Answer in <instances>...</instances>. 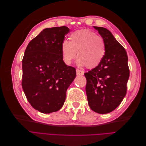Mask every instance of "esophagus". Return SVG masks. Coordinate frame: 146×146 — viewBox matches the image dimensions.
<instances>
[{
  "instance_id": "obj_1",
  "label": "esophagus",
  "mask_w": 146,
  "mask_h": 146,
  "mask_svg": "<svg viewBox=\"0 0 146 146\" xmlns=\"http://www.w3.org/2000/svg\"><path fill=\"white\" fill-rule=\"evenodd\" d=\"M76 73H77V76H83V75H84V72L82 71V70H79V69L76 70Z\"/></svg>"
}]
</instances>
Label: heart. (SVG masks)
I'll return each instance as SVG.
<instances>
[{"label": "heart", "mask_w": 146, "mask_h": 146, "mask_svg": "<svg viewBox=\"0 0 146 146\" xmlns=\"http://www.w3.org/2000/svg\"><path fill=\"white\" fill-rule=\"evenodd\" d=\"M61 54L64 63L70 65L77 56V64L80 67L86 66L93 69L102 61L106 52L104 39L88 29L74 31L69 36L68 41L61 45Z\"/></svg>", "instance_id": "heart-1"}]
</instances>
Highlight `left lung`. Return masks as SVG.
<instances>
[{
	"label": "left lung",
	"instance_id": "1",
	"mask_svg": "<svg viewBox=\"0 0 146 146\" xmlns=\"http://www.w3.org/2000/svg\"><path fill=\"white\" fill-rule=\"evenodd\" d=\"M104 39L106 46L101 63L85 73L86 92L91 109L99 114L113 111L127 92L130 70L126 50L108 29L93 27Z\"/></svg>",
	"mask_w": 146,
	"mask_h": 146
}]
</instances>
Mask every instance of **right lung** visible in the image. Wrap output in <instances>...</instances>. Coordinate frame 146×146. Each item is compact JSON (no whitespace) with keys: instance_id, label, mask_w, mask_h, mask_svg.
I'll return each instance as SVG.
<instances>
[{"instance_id":"add662e5","label":"right lung","mask_w":146,"mask_h":146,"mask_svg":"<svg viewBox=\"0 0 146 146\" xmlns=\"http://www.w3.org/2000/svg\"><path fill=\"white\" fill-rule=\"evenodd\" d=\"M69 29L66 26L42 30L26 48L23 60L22 86L29 102L42 113L58 111L76 70L63 60L61 45Z\"/></svg>"}]
</instances>
